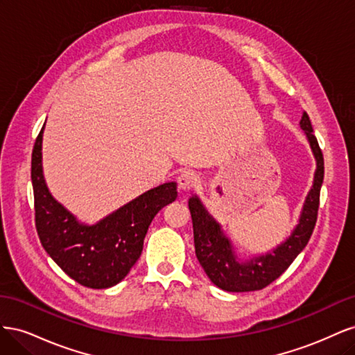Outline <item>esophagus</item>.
<instances>
[{"instance_id":"obj_1","label":"esophagus","mask_w":355,"mask_h":355,"mask_svg":"<svg viewBox=\"0 0 355 355\" xmlns=\"http://www.w3.org/2000/svg\"><path fill=\"white\" fill-rule=\"evenodd\" d=\"M200 184L198 176L194 173V171H182L178 178V187L182 191H191L192 188H196Z\"/></svg>"}]
</instances>
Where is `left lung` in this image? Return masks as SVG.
Returning <instances> with one entry per match:
<instances>
[{
  "label": "left lung",
  "mask_w": 355,
  "mask_h": 355,
  "mask_svg": "<svg viewBox=\"0 0 355 355\" xmlns=\"http://www.w3.org/2000/svg\"><path fill=\"white\" fill-rule=\"evenodd\" d=\"M299 124L308 139L311 151L314 154L317 168L313 187L305 198L297 225L288 235V239L277 245L275 249L265 254L254 256L249 261L239 259L231 240L223 234L220 223L214 220L201 200L197 196H192L188 201L192 228H194L197 259L211 283L222 290L253 292V290H261L271 284L305 249L311 239L317 222L320 189L324 178V159L306 112L302 114Z\"/></svg>",
  "instance_id": "1"
}]
</instances>
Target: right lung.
Returning a JSON list of instances; mask_svg holds the SVG:
<instances>
[{"label": "right lung", "instance_id": "right-lung-1", "mask_svg": "<svg viewBox=\"0 0 355 355\" xmlns=\"http://www.w3.org/2000/svg\"><path fill=\"white\" fill-rule=\"evenodd\" d=\"M42 132L44 127L35 141L31 167L40 241L72 280L90 288L112 287L141 256L155 214L176 200V182L144 192L98 223H81L47 188L42 175Z\"/></svg>", "mask_w": 355, "mask_h": 355}]
</instances>
